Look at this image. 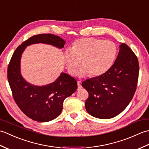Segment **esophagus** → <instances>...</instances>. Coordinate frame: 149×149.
I'll return each mask as SVG.
<instances>
[{
  "label": "esophagus",
  "instance_id": "1",
  "mask_svg": "<svg viewBox=\"0 0 149 149\" xmlns=\"http://www.w3.org/2000/svg\"><path fill=\"white\" fill-rule=\"evenodd\" d=\"M77 86L79 89L82 88V85H81V81H77Z\"/></svg>",
  "mask_w": 149,
  "mask_h": 149
}]
</instances>
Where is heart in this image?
<instances>
[{
  "label": "heart",
  "mask_w": 149,
  "mask_h": 149,
  "mask_svg": "<svg viewBox=\"0 0 149 149\" xmlns=\"http://www.w3.org/2000/svg\"><path fill=\"white\" fill-rule=\"evenodd\" d=\"M117 47L111 41H104L93 37L78 39L73 43L71 49L65 52V61L69 73L77 74L79 72L83 77L88 73L91 76H98L106 72L111 67L117 55Z\"/></svg>",
  "instance_id": "obj_1"
}]
</instances>
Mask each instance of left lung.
<instances>
[{
	"mask_svg": "<svg viewBox=\"0 0 149 149\" xmlns=\"http://www.w3.org/2000/svg\"><path fill=\"white\" fill-rule=\"evenodd\" d=\"M138 75L137 56L127 45L121 43L111 67L99 76L82 83L89 94L85 102L87 112L101 119L111 118L122 113L134 96Z\"/></svg>",
	"mask_w": 149,
	"mask_h": 149,
	"instance_id": "8db88e82",
	"label": "left lung"
}]
</instances>
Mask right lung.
<instances>
[{
  "instance_id": "add662e5",
  "label": "right lung",
  "mask_w": 149,
  "mask_h": 149,
  "mask_svg": "<svg viewBox=\"0 0 149 149\" xmlns=\"http://www.w3.org/2000/svg\"><path fill=\"white\" fill-rule=\"evenodd\" d=\"M38 43L62 49L65 41L51 34H40L29 38L13 54L8 67V79L13 99L22 111L35 121L45 122L61 114L63 101L76 91L77 83L66 73H61L52 83L42 86H34L24 80L20 73L22 54L27 46Z\"/></svg>"
}]
</instances>
